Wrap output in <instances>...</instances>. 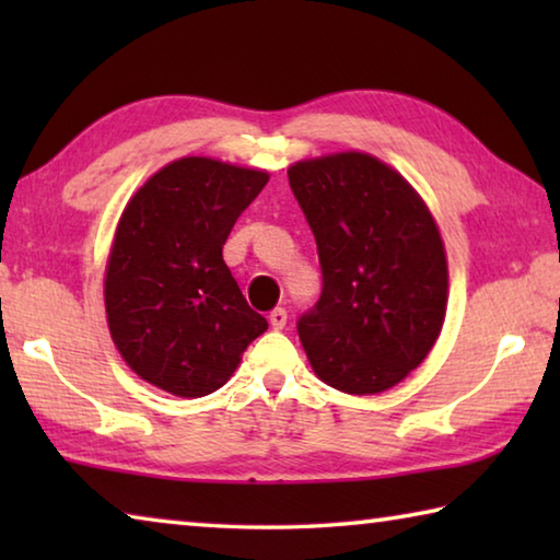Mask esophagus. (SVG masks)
Wrapping results in <instances>:
<instances>
[{"instance_id": "esophagus-1", "label": "esophagus", "mask_w": 560, "mask_h": 560, "mask_svg": "<svg viewBox=\"0 0 560 560\" xmlns=\"http://www.w3.org/2000/svg\"><path fill=\"white\" fill-rule=\"evenodd\" d=\"M287 311H283V308H273L271 311V314H269V324H271V328L273 330H281L283 326H287Z\"/></svg>"}]
</instances>
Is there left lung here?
Returning <instances> with one entry per match:
<instances>
[{"label": "left lung", "instance_id": "1", "mask_svg": "<svg viewBox=\"0 0 560 560\" xmlns=\"http://www.w3.org/2000/svg\"><path fill=\"white\" fill-rule=\"evenodd\" d=\"M289 185L318 244L324 291L299 320L314 373L348 395L405 381L447 314V252L420 192L360 150L299 160Z\"/></svg>", "mask_w": 560, "mask_h": 560}]
</instances>
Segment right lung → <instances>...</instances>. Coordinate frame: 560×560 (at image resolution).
Wrapping results in <instances>:
<instances>
[{
  "label": "right lung",
  "mask_w": 560,
  "mask_h": 560,
  "mask_svg": "<svg viewBox=\"0 0 560 560\" xmlns=\"http://www.w3.org/2000/svg\"><path fill=\"white\" fill-rule=\"evenodd\" d=\"M267 183V170L187 155L150 175L120 212L103 303L113 343L145 383L210 395L269 328L222 259L236 217Z\"/></svg>",
  "instance_id": "add662e5"
}]
</instances>
